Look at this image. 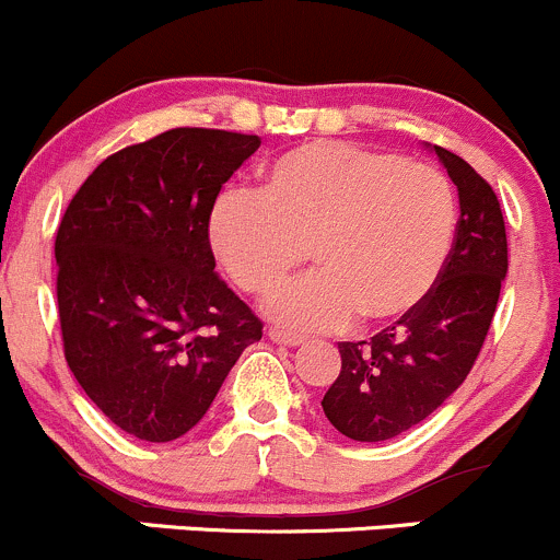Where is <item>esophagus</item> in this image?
Segmentation results:
<instances>
[{"label":"esophagus","instance_id":"1","mask_svg":"<svg viewBox=\"0 0 560 560\" xmlns=\"http://www.w3.org/2000/svg\"><path fill=\"white\" fill-rule=\"evenodd\" d=\"M269 339L275 341V345H282V347H299L304 345V336L299 334H288V330H278V328H269Z\"/></svg>","mask_w":560,"mask_h":560}]
</instances>
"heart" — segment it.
<instances>
[{
  "label": "heart",
  "mask_w": 560,
  "mask_h": 560,
  "mask_svg": "<svg viewBox=\"0 0 560 560\" xmlns=\"http://www.w3.org/2000/svg\"><path fill=\"white\" fill-rule=\"evenodd\" d=\"M459 206L441 171L345 141H312L264 167L258 195L224 191L208 237L240 291L267 296L310 250L320 275L269 299L296 330L393 326L422 306L454 250Z\"/></svg>",
  "instance_id": "1"
}]
</instances>
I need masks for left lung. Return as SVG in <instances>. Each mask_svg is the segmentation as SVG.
<instances>
[{
    "label": "left lung",
    "mask_w": 560,
    "mask_h": 560,
    "mask_svg": "<svg viewBox=\"0 0 560 560\" xmlns=\"http://www.w3.org/2000/svg\"><path fill=\"white\" fill-rule=\"evenodd\" d=\"M459 191V224L435 291L406 320L341 341V371L323 411L360 443H382L430 417L465 382L494 320L508 275V234L486 178L443 147H432Z\"/></svg>",
    "instance_id": "1"
}]
</instances>
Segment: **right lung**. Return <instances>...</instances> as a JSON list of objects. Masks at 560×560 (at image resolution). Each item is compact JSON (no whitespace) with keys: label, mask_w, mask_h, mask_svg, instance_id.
<instances>
[{"label":"right lung","mask_w":560,"mask_h":560,"mask_svg":"<svg viewBox=\"0 0 560 560\" xmlns=\"http://www.w3.org/2000/svg\"><path fill=\"white\" fill-rule=\"evenodd\" d=\"M258 136L173 128L119 149L56 234L63 354L88 398L149 443L206 417L261 320L215 272L208 221Z\"/></svg>","instance_id":"1"}]
</instances>
